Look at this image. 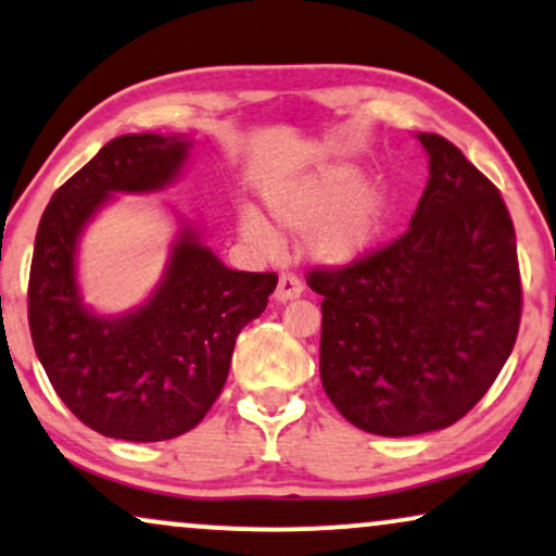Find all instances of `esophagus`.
Here are the masks:
<instances>
[{
	"instance_id": "esophagus-1",
	"label": "esophagus",
	"mask_w": 556,
	"mask_h": 556,
	"mask_svg": "<svg viewBox=\"0 0 556 556\" xmlns=\"http://www.w3.org/2000/svg\"><path fill=\"white\" fill-rule=\"evenodd\" d=\"M301 291H304V286H301V280H299L296 273H280L278 289H276V301L299 299Z\"/></svg>"
}]
</instances>
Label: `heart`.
Here are the masks:
<instances>
[{"mask_svg": "<svg viewBox=\"0 0 556 556\" xmlns=\"http://www.w3.org/2000/svg\"><path fill=\"white\" fill-rule=\"evenodd\" d=\"M265 205L283 229L314 231L312 252L325 263H353L374 250L389 222V195L363 188V173L348 164H327L265 188ZM242 235L270 247L273 229L257 211H242Z\"/></svg>", "mask_w": 556, "mask_h": 556, "instance_id": "heart-1", "label": "heart"}]
</instances>
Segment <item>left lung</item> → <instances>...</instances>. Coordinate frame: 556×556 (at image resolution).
Returning a JSON list of instances; mask_svg holds the SVG:
<instances>
[{
  "label": "left lung",
  "instance_id": "obj_1",
  "mask_svg": "<svg viewBox=\"0 0 556 556\" xmlns=\"http://www.w3.org/2000/svg\"><path fill=\"white\" fill-rule=\"evenodd\" d=\"M417 139L430 177L409 229L306 276L321 296V387L348 422L389 438L462 420L503 371L523 309L500 190L448 139Z\"/></svg>",
  "mask_w": 556,
  "mask_h": 556
}]
</instances>
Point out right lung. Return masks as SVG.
Returning <instances> with one entry per match:
<instances>
[{
  "label": "right lung",
  "mask_w": 556,
  "mask_h": 556,
  "mask_svg": "<svg viewBox=\"0 0 556 556\" xmlns=\"http://www.w3.org/2000/svg\"><path fill=\"white\" fill-rule=\"evenodd\" d=\"M190 141L118 136L53 193L40 216L27 283L33 345L61 402L87 428L154 443L203 420L229 376L237 334L260 317L276 273L229 270L182 226L154 296L126 317L79 301L77 239L111 193H149L173 182Z\"/></svg>",
  "instance_id": "add662e5"
}]
</instances>
